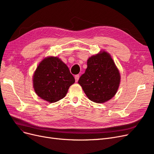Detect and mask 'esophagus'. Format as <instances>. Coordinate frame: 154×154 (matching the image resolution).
Instances as JSON below:
<instances>
[{"label":"esophagus","mask_w":154,"mask_h":154,"mask_svg":"<svg viewBox=\"0 0 154 154\" xmlns=\"http://www.w3.org/2000/svg\"><path fill=\"white\" fill-rule=\"evenodd\" d=\"M74 78H75V80L77 82L78 81V80H79V78H80V75H79V74H77V75H75Z\"/></svg>","instance_id":"34e87169"}]
</instances>
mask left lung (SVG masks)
I'll use <instances>...</instances> for the list:
<instances>
[{
  "label": "left lung",
  "instance_id": "8db88e82",
  "mask_svg": "<svg viewBox=\"0 0 154 154\" xmlns=\"http://www.w3.org/2000/svg\"><path fill=\"white\" fill-rule=\"evenodd\" d=\"M120 74L110 55L105 51L87 60V68L78 80L90 100L101 103L110 100L117 92Z\"/></svg>",
  "mask_w": 154,
  "mask_h": 154
}]
</instances>
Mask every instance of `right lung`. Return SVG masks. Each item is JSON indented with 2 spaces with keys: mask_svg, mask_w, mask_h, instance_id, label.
I'll return each instance as SVG.
<instances>
[{
  "mask_svg": "<svg viewBox=\"0 0 154 154\" xmlns=\"http://www.w3.org/2000/svg\"><path fill=\"white\" fill-rule=\"evenodd\" d=\"M74 82L75 79L68 67L57 57L44 59L33 75V87L36 94L49 103L63 98Z\"/></svg>",
  "mask_w": 154,
  "mask_h": 154,
  "instance_id": "add662e5",
  "label": "right lung"
}]
</instances>
